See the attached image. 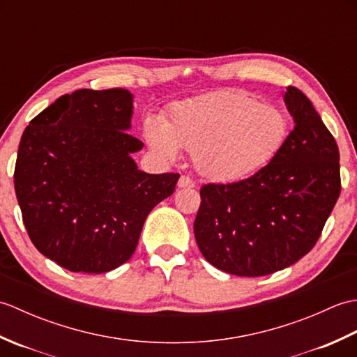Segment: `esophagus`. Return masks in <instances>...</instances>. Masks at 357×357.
<instances>
[{
  "mask_svg": "<svg viewBox=\"0 0 357 357\" xmlns=\"http://www.w3.org/2000/svg\"><path fill=\"white\" fill-rule=\"evenodd\" d=\"M178 187L179 188H192V187H195V183L188 176H181L178 179Z\"/></svg>",
  "mask_w": 357,
  "mask_h": 357,
  "instance_id": "esophagus-1",
  "label": "esophagus"
}]
</instances>
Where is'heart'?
Wrapping results in <instances>:
<instances>
[{
  "mask_svg": "<svg viewBox=\"0 0 357 357\" xmlns=\"http://www.w3.org/2000/svg\"><path fill=\"white\" fill-rule=\"evenodd\" d=\"M288 135V116L275 105L241 92H216L174 104L164 124L144 123L158 156L173 161L192 151L195 170L213 183H236L278 153Z\"/></svg>",
  "mask_w": 357,
  "mask_h": 357,
  "instance_id": "obj_1",
  "label": "heart"
}]
</instances>
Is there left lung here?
Here are the masks:
<instances>
[{
  "mask_svg": "<svg viewBox=\"0 0 357 357\" xmlns=\"http://www.w3.org/2000/svg\"><path fill=\"white\" fill-rule=\"evenodd\" d=\"M294 127L271 161L233 184L201 188L195 238L202 256L236 276H265L305 256L340 193L339 149L312 101L287 87Z\"/></svg>",
  "mask_w": 357,
  "mask_h": 357,
  "instance_id": "1",
  "label": "left lung"
}]
</instances>
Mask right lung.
<instances>
[{
    "mask_svg": "<svg viewBox=\"0 0 357 357\" xmlns=\"http://www.w3.org/2000/svg\"><path fill=\"white\" fill-rule=\"evenodd\" d=\"M133 93L81 89L59 96L21 136L15 193L38 252L75 273L130 259L144 221L179 174H150L133 153Z\"/></svg>",
    "mask_w": 357,
    "mask_h": 357,
    "instance_id": "1",
    "label": "right lung"
}]
</instances>
